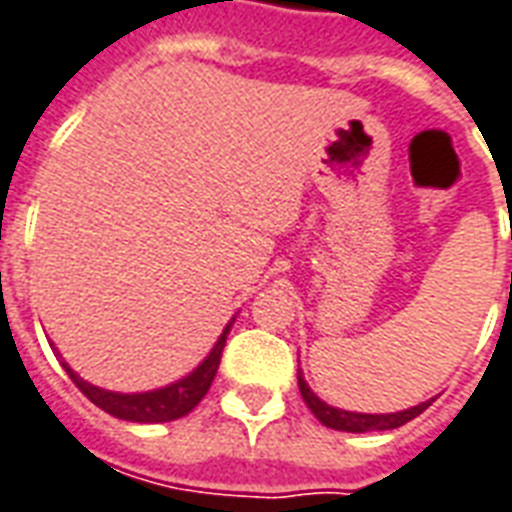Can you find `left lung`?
I'll list each match as a JSON object with an SVG mask.
<instances>
[{
	"instance_id": "1",
	"label": "left lung",
	"mask_w": 512,
	"mask_h": 512,
	"mask_svg": "<svg viewBox=\"0 0 512 512\" xmlns=\"http://www.w3.org/2000/svg\"><path fill=\"white\" fill-rule=\"evenodd\" d=\"M297 384H300V395L302 401L308 404L316 420L327 428H335V431H349V434H365V431H390V428H398V425L409 423L414 420L417 414H423L431 401H425L420 406H412V409H404V412H393V414H360V412H346V409H335V406L324 404L319 395L313 393L308 382L302 379V374H297Z\"/></svg>"
}]
</instances>
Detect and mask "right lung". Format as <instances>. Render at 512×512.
Wrapping results in <instances>:
<instances>
[{
    "label": "right lung",
    "instance_id": "right-lung-1",
    "mask_svg": "<svg viewBox=\"0 0 512 512\" xmlns=\"http://www.w3.org/2000/svg\"><path fill=\"white\" fill-rule=\"evenodd\" d=\"M229 330L231 322L218 338V343L212 346V352L207 354V360H204L193 374H188L185 379H179V382L169 384V387L149 390V393H111V390H100L95 384L84 382L65 360H62V368H65L67 376L73 379V384H76L78 390L87 395L92 404L100 406L103 412L114 414L119 420H130V423H169V420H179V417H185L188 412H193V409L199 406L201 398L207 395L212 379L218 374L220 354H223Z\"/></svg>",
    "mask_w": 512,
    "mask_h": 512
}]
</instances>
